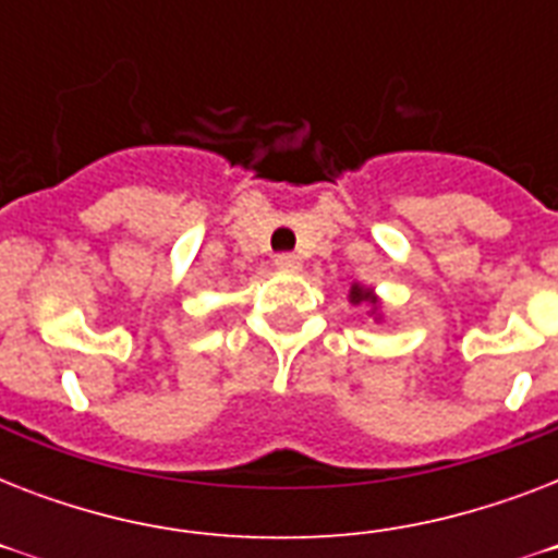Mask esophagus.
<instances>
[{"label": "esophagus", "instance_id": "obj_1", "mask_svg": "<svg viewBox=\"0 0 558 558\" xmlns=\"http://www.w3.org/2000/svg\"><path fill=\"white\" fill-rule=\"evenodd\" d=\"M275 266H278L280 271H301V257L292 252H283L275 257Z\"/></svg>", "mask_w": 558, "mask_h": 558}]
</instances>
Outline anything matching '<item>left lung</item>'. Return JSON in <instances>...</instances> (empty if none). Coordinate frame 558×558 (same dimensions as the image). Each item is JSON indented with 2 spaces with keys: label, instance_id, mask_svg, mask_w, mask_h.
Wrapping results in <instances>:
<instances>
[{
  "label": "left lung",
  "instance_id": "obj_1",
  "mask_svg": "<svg viewBox=\"0 0 558 558\" xmlns=\"http://www.w3.org/2000/svg\"><path fill=\"white\" fill-rule=\"evenodd\" d=\"M350 301H353V304H362V301H367V304L376 306V298H373L371 289H362L359 283H353V289H350Z\"/></svg>",
  "mask_w": 558,
  "mask_h": 558
}]
</instances>
